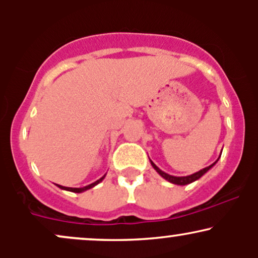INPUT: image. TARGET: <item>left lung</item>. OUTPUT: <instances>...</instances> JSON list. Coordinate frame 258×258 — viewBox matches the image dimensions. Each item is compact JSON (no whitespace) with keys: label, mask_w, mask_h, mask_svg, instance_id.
I'll use <instances>...</instances> for the list:
<instances>
[{"label":"left lung","mask_w":258,"mask_h":258,"mask_svg":"<svg viewBox=\"0 0 258 258\" xmlns=\"http://www.w3.org/2000/svg\"><path fill=\"white\" fill-rule=\"evenodd\" d=\"M220 156H221V155H220ZM218 159H220V158H218ZM218 159L216 160L214 164L210 165V166H207V167H205V168H203V170H200L199 172H195V173H193V174H190V176H185V177L171 176V174L164 172V171L160 170V168H159L158 166H156L155 164H154L152 160H150V164H152V166L154 167V170H155L156 172H158V173L160 174V176L162 177V178H165L166 180H168V182H170V183H173V184H177V185H185V184H190V183H193V182H195V180L199 179L200 177H203L204 174H205V173L207 172V171H209L210 168L214 166L216 162L218 161Z\"/></svg>","instance_id":"obj_1"}]
</instances>
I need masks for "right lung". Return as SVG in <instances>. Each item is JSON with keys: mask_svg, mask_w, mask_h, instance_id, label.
<instances>
[{"mask_svg": "<svg viewBox=\"0 0 258 258\" xmlns=\"http://www.w3.org/2000/svg\"><path fill=\"white\" fill-rule=\"evenodd\" d=\"M104 177H105V174L102 177V178H99L98 180H96V182H94V183H91V184H88V185H86V186H82V188H70V186H63V185H59V184H57V185H58L60 189H64V190L73 191V193H82V191L88 190V189L93 188L94 185H97V184H98V183L102 182V180L104 179Z\"/></svg>", "mask_w": 258, "mask_h": 258, "instance_id": "obj_1", "label": "right lung"}]
</instances>
